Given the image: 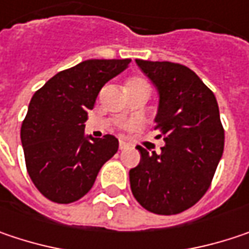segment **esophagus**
<instances>
[{
  "label": "esophagus",
  "instance_id": "34e87169",
  "mask_svg": "<svg viewBox=\"0 0 249 249\" xmlns=\"http://www.w3.org/2000/svg\"><path fill=\"white\" fill-rule=\"evenodd\" d=\"M126 148H128V144L125 141H120V149L123 151V149H126Z\"/></svg>",
  "mask_w": 249,
  "mask_h": 249
}]
</instances>
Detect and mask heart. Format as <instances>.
I'll list each match as a JSON object with an SVG mask.
<instances>
[{"mask_svg":"<svg viewBox=\"0 0 249 249\" xmlns=\"http://www.w3.org/2000/svg\"><path fill=\"white\" fill-rule=\"evenodd\" d=\"M128 87H149V84H148L145 79L134 78L128 82ZM149 88H151V87H149Z\"/></svg>","mask_w":249,"mask_h":249,"instance_id":"1","label":"heart"}]
</instances>
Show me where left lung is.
<instances>
[{"instance_id":"8db88e82","label":"left lung","mask_w":249,"mask_h":249,"mask_svg":"<svg viewBox=\"0 0 249 249\" xmlns=\"http://www.w3.org/2000/svg\"><path fill=\"white\" fill-rule=\"evenodd\" d=\"M160 92L154 129L165 145L149 154L138 145L140 164L129 171L131 191L149 213L179 214L211 187L224 152V126L214 92L185 65L135 59Z\"/></svg>"}]
</instances>
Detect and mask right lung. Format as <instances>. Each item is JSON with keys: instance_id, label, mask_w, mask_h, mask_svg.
Instances as JSON below:
<instances>
[{"instance_id": "add662e5", "label": "right lung", "mask_w": 249, "mask_h": 249, "mask_svg": "<svg viewBox=\"0 0 249 249\" xmlns=\"http://www.w3.org/2000/svg\"><path fill=\"white\" fill-rule=\"evenodd\" d=\"M129 62V58L82 61L55 74L33 95L21 125V142L28 175L47 199L78 201L118 151L114 135L91 141L84 123L105 82Z\"/></svg>"}]
</instances>
